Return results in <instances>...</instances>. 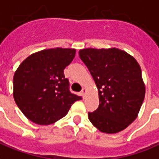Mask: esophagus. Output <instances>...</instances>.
<instances>
[{"mask_svg": "<svg viewBox=\"0 0 159 159\" xmlns=\"http://www.w3.org/2000/svg\"><path fill=\"white\" fill-rule=\"evenodd\" d=\"M85 93H86V89H82V91H81V94H82V96H83V98H84V96H85Z\"/></svg>", "mask_w": 159, "mask_h": 159, "instance_id": "1", "label": "esophagus"}]
</instances>
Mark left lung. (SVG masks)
Segmentation results:
<instances>
[{"label": "left lung", "instance_id": "obj_1", "mask_svg": "<svg viewBox=\"0 0 159 159\" xmlns=\"http://www.w3.org/2000/svg\"><path fill=\"white\" fill-rule=\"evenodd\" d=\"M79 57L89 68L98 90L99 105L89 119L102 132L116 133L137 117L144 97L142 70L136 60L123 50L84 49Z\"/></svg>", "mask_w": 159, "mask_h": 159}]
</instances>
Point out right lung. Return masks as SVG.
Wrapping results in <instances>:
<instances>
[{
	"label": "right lung",
	"mask_w": 159,
	"mask_h": 159,
	"mask_svg": "<svg viewBox=\"0 0 159 159\" xmlns=\"http://www.w3.org/2000/svg\"><path fill=\"white\" fill-rule=\"evenodd\" d=\"M74 49L56 48L29 56L13 77L14 100L23 115L39 125L63 118L82 97L70 91L64 69L73 61Z\"/></svg>",
	"instance_id": "add662e5"
}]
</instances>
